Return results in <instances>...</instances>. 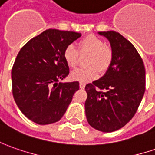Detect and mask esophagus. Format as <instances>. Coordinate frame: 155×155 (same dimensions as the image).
Instances as JSON below:
<instances>
[{
  "instance_id": "esophagus-1",
  "label": "esophagus",
  "mask_w": 155,
  "mask_h": 155,
  "mask_svg": "<svg viewBox=\"0 0 155 155\" xmlns=\"http://www.w3.org/2000/svg\"><path fill=\"white\" fill-rule=\"evenodd\" d=\"M85 86H86V84L84 82H80V88L83 89V88H85Z\"/></svg>"
}]
</instances>
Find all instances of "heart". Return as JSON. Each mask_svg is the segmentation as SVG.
<instances>
[{"mask_svg": "<svg viewBox=\"0 0 155 155\" xmlns=\"http://www.w3.org/2000/svg\"><path fill=\"white\" fill-rule=\"evenodd\" d=\"M81 55H87L85 64L87 67L74 70L70 77L74 81L81 82L91 81L107 71L112 61V51L104 45V41L95 35H88L79 42L78 50L72 45L67 46L63 51V58L71 68H75Z\"/></svg>", "mask_w": 155, "mask_h": 155, "instance_id": "1", "label": "heart"}]
</instances>
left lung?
<instances>
[{
  "label": "left lung",
  "instance_id": "8db88e82",
  "mask_svg": "<svg viewBox=\"0 0 155 155\" xmlns=\"http://www.w3.org/2000/svg\"><path fill=\"white\" fill-rule=\"evenodd\" d=\"M99 34L110 42L112 61L104 76L86 86L85 110L88 124L108 133L123 128L136 114L145 93V68L136 48L120 33Z\"/></svg>",
  "mask_w": 155,
  "mask_h": 155
}]
</instances>
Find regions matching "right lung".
<instances>
[{"instance_id":"1","label":"right lung","mask_w":155,"mask_h":155,"mask_svg":"<svg viewBox=\"0 0 155 155\" xmlns=\"http://www.w3.org/2000/svg\"><path fill=\"white\" fill-rule=\"evenodd\" d=\"M81 36L48 29L19 51L12 68L14 99L21 112L38 124L59 121L79 90V82H59L69 74L65 48Z\"/></svg>"}]
</instances>
